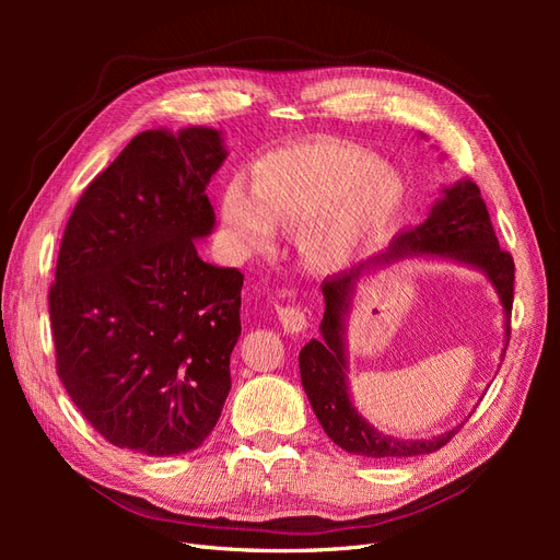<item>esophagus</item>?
<instances>
[{"mask_svg": "<svg viewBox=\"0 0 560 560\" xmlns=\"http://www.w3.org/2000/svg\"><path fill=\"white\" fill-rule=\"evenodd\" d=\"M278 317H280L287 334H299L308 325V315L301 306H282V308H278Z\"/></svg>", "mask_w": 560, "mask_h": 560, "instance_id": "esophagus-1", "label": "esophagus"}]
</instances>
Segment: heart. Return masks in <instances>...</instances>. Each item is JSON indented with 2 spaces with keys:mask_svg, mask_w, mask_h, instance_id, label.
Returning a JSON list of instances; mask_svg holds the SVG:
<instances>
[{
  "mask_svg": "<svg viewBox=\"0 0 560 560\" xmlns=\"http://www.w3.org/2000/svg\"><path fill=\"white\" fill-rule=\"evenodd\" d=\"M404 179L369 151L336 142L276 149L257 165L254 189L233 179L222 198L224 226L245 254L273 247L276 226L299 231L315 268H343L393 226Z\"/></svg>",
  "mask_w": 560,
  "mask_h": 560,
  "instance_id": "obj_1",
  "label": "heart"
}]
</instances>
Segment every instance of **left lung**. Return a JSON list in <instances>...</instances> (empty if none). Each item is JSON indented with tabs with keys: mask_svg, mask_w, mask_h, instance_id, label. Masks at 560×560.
Masks as SVG:
<instances>
[{
	"mask_svg": "<svg viewBox=\"0 0 560 560\" xmlns=\"http://www.w3.org/2000/svg\"><path fill=\"white\" fill-rule=\"evenodd\" d=\"M422 254L479 268L481 273H486L504 308V331L506 343H510L514 259L510 252L500 249L479 186L469 179H460L453 186H446L444 196L434 202L425 222L401 233L399 238L389 243L387 252L352 268L350 273H338L322 282V294H325V317L319 322L322 338L319 341L313 338L299 352L301 383L327 436L352 455L381 457V460L425 455L446 446L453 434L463 428L457 425L444 434L425 439V442L395 439L369 425L352 406L348 393L346 317L350 313L354 284L369 268L399 261L404 257H422Z\"/></svg>",
	"mask_w": 560,
	"mask_h": 560,
	"instance_id": "8db88e82",
	"label": "left lung"
}]
</instances>
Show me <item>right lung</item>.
Wrapping results in <instances>:
<instances>
[{
	"label": "right lung",
	"instance_id": "obj_1",
	"mask_svg": "<svg viewBox=\"0 0 560 560\" xmlns=\"http://www.w3.org/2000/svg\"><path fill=\"white\" fill-rule=\"evenodd\" d=\"M214 128L144 130L67 222L48 292L58 376L109 444L151 457L198 448L231 389L238 268L198 257L214 229Z\"/></svg>",
	"mask_w": 560,
	"mask_h": 560
}]
</instances>
